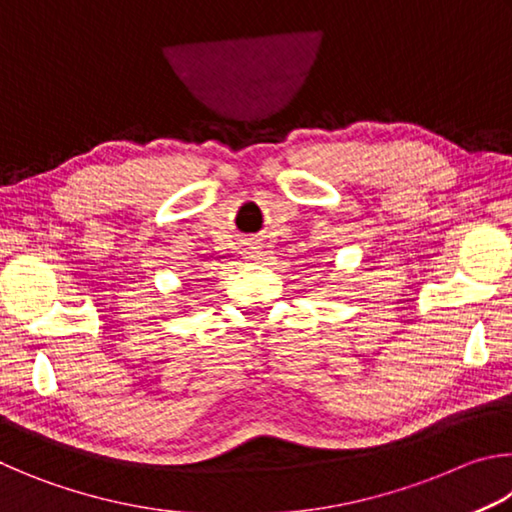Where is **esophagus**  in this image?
Returning a JSON list of instances; mask_svg holds the SVG:
<instances>
[{"label": "esophagus", "instance_id": "1", "mask_svg": "<svg viewBox=\"0 0 512 512\" xmlns=\"http://www.w3.org/2000/svg\"><path fill=\"white\" fill-rule=\"evenodd\" d=\"M248 255H250V259H257V255H259L257 246H250V248H248Z\"/></svg>", "mask_w": 512, "mask_h": 512}]
</instances>
